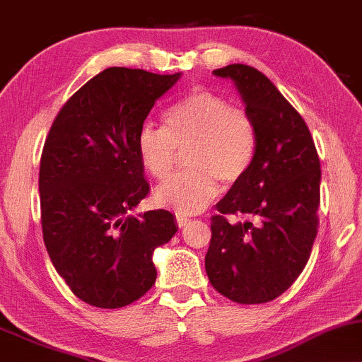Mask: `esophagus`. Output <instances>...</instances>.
Instances as JSON below:
<instances>
[{"mask_svg": "<svg viewBox=\"0 0 362 362\" xmlns=\"http://www.w3.org/2000/svg\"><path fill=\"white\" fill-rule=\"evenodd\" d=\"M175 219H177V226H178V228H185V226L190 224V219H189V217H187V216L177 214Z\"/></svg>", "mask_w": 362, "mask_h": 362, "instance_id": "1", "label": "esophagus"}]
</instances>
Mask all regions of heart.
Segmentation results:
<instances>
[{
  "label": "heart",
  "instance_id": "obj_1",
  "mask_svg": "<svg viewBox=\"0 0 362 362\" xmlns=\"http://www.w3.org/2000/svg\"><path fill=\"white\" fill-rule=\"evenodd\" d=\"M256 146L258 133L250 115L206 89L194 90L168 107L163 129L145 124L136 136L141 165L155 178L167 177L177 150L189 148V170L155 190L156 204L178 214H197L216 199L221 182H238L250 170Z\"/></svg>",
  "mask_w": 362,
  "mask_h": 362
}]
</instances>
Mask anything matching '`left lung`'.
<instances>
[{"label":"left lung","mask_w":362,"mask_h":362,"mask_svg":"<svg viewBox=\"0 0 362 362\" xmlns=\"http://www.w3.org/2000/svg\"><path fill=\"white\" fill-rule=\"evenodd\" d=\"M236 84L258 133L251 167L217 202L206 255L209 281L236 303H264L293 285L319 228L320 162L303 117L264 74L245 64L216 69ZM228 215H246L229 223Z\"/></svg>","instance_id":"1"}]
</instances>
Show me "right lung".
Masks as SVG:
<instances>
[{
	"label": "right lung",
	"mask_w": 362,
	"mask_h": 362,
	"mask_svg": "<svg viewBox=\"0 0 362 362\" xmlns=\"http://www.w3.org/2000/svg\"><path fill=\"white\" fill-rule=\"evenodd\" d=\"M180 79L110 67L87 81L54 119L40 158L45 247L82 302L119 308L156 280L155 247L177 233L172 212L129 214L150 192L136 136L156 99Z\"/></svg>",
	"instance_id": "1"
}]
</instances>
